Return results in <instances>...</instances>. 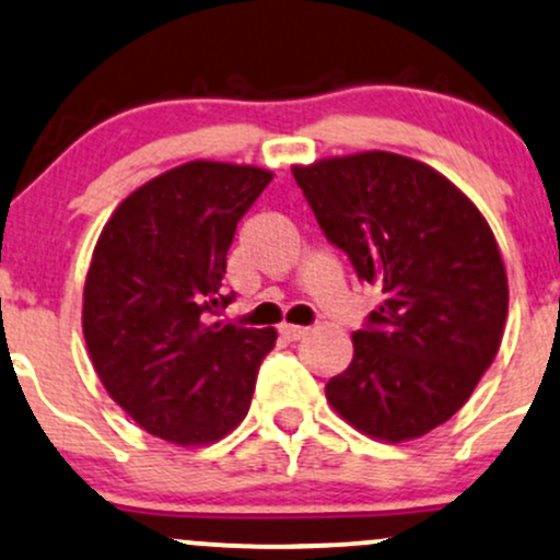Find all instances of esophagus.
Masks as SVG:
<instances>
[{"label": "esophagus", "instance_id": "1", "mask_svg": "<svg viewBox=\"0 0 560 560\" xmlns=\"http://www.w3.org/2000/svg\"><path fill=\"white\" fill-rule=\"evenodd\" d=\"M279 334L284 336V339H289V341H300L302 336H307V328L305 326H292V323H281Z\"/></svg>", "mask_w": 560, "mask_h": 560}]
</instances>
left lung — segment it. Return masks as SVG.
<instances>
[{
    "label": "left lung",
    "mask_w": 560,
    "mask_h": 560,
    "mask_svg": "<svg viewBox=\"0 0 560 560\" xmlns=\"http://www.w3.org/2000/svg\"><path fill=\"white\" fill-rule=\"evenodd\" d=\"M302 195L357 279L383 302L354 331V357L326 383L349 425L388 443L443 425L501 347L506 268L459 187L386 151L294 166Z\"/></svg>",
    "instance_id": "obj_1"
}]
</instances>
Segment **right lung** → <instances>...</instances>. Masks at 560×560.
<instances>
[{
	"label": "right lung",
	"mask_w": 560,
	"mask_h": 560,
	"mask_svg": "<svg viewBox=\"0 0 560 560\" xmlns=\"http://www.w3.org/2000/svg\"><path fill=\"white\" fill-rule=\"evenodd\" d=\"M271 182L258 166L190 161L119 203L93 250L83 334L109 396L140 428L203 446L245 420L273 328L215 320L240 219Z\"/></svg>",
	"instance_id": "obj_1"
}]
</instances>
